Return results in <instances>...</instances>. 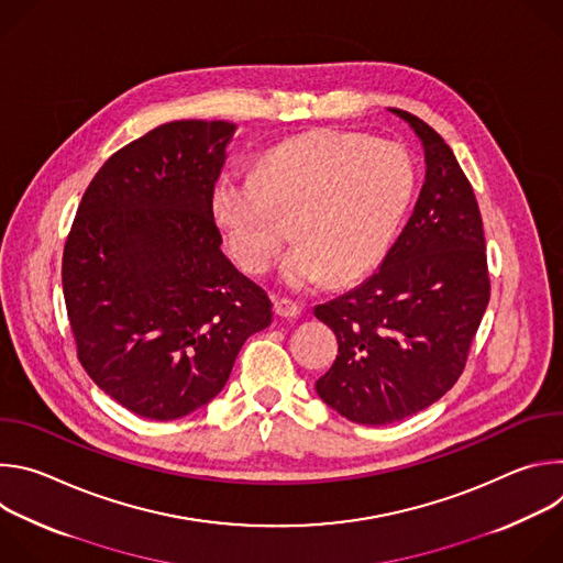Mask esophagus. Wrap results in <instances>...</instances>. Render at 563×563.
<instances>
[{
    "instance_id": "esophagus-1",
    "label": "esophagus",
    "mask_w": 563,
    "mask_h": 563,
    "mask_svg": "<svg viewBox=\"0 0 563 563\" xmlns=\"http://www.w3.org/2000/svg\"><path fill=\"white\" fill-rule=\"evenodd\" d=\"M274 309L278 316L283 318H296L300 313V305L291 298H283V296H276L274 298Z\"/></svg>"
}]
</instances>
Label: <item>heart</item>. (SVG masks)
<instances>
[{"mask_svg":"<svg viewBox=\"0 0 563 563\" xmlns=\"http://www.w3.org/2000/svg\"><path fill=\"white\" fill-rule=\"evenodd\" d=\"M417 187L410 153L363 133L320 129L265 153L258 176L227 172L211 191L213 220L238 267L263 274L294 216L296 245L278 265L280 280L305 289L352 280L389 252Z\"/></svg>","mask_w":563,"mask_h":563,"instance_id":"heart-1","label":"heart"}]
</instances>
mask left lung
<instances>
[{
  "mask_svg": "<svg viewBox=\"0 0 563 563\" xmlns=\"http://www.w3.org/2000/svg\"><path fill=\"white\" fill-rule=\"evenodd\" d=\"M426 183L380 267L347 294L313 307L339 356L318 396L361 426H387L439 400L461 376L490 300L486 238L474 191L452 148L417 115Z\"/></svg>",
  "mask_w": 563,
  "mask_h": 563,
  "instance_id": "obj_1",
  "label": "left lung"
}]
</instances>
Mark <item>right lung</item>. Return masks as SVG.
<instances>
[{
	"label": "right lung",
	"instance_id": "add662e5",
	"mask_svg": "<svg viewBox=\"0 0 563 563\" xmlns=\"http://www.w3.org/2000/svg\"><path fill=\"white\" fill-rule=\"evenodd\" d=\"M231 122L176 120L113 153L73 220L62 287L77 358L137 417L183 419L272 323L267 291L224 256L211 191Z\"/></svg>",
	"mask_w": 563,
	"mask_h": 563
}]
</instances>
